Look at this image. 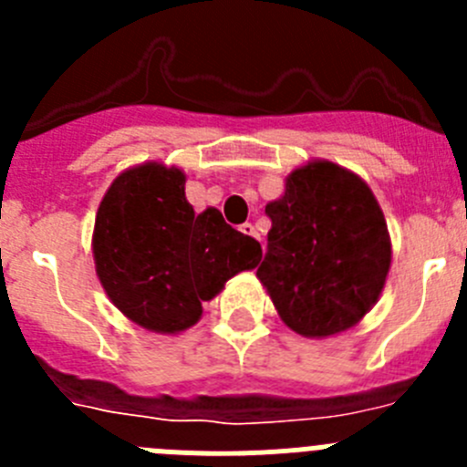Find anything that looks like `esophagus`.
<instances>
[{
  "instance_id": "1",
  "label": "esophagus",
  "mask_w": 467,
  "mask_h": 467,
  "mask_svg": "<svg viewBox=\"0 0 467 467\" xmlns=\"http://www.w3.org/2000/svg\"><path fill=\"white\" fill-rule=\"evenodd\" d=\"M241 231H243V234H245V236H250V238H257L259 236L257 229H254V226L250 224V222H245V224L241 226Z\"/></svg>"
}]
</instances>
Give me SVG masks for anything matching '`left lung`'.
Wrapping results in <instances>:
<instances>
[{
	"mask_svg": "<svg viewBox=\"0 0 467 467\" xmlns=\"http://www.w3.org/2000/svg\"><path fill=\"white\" fill-rule=\"evenodd\" d=\"M257 275L287 327L304 337L344 332L374 306L390 269L377 198L360 177L317 161L287 177Z\"/></svg>",
	"mask_w": 467,
	"mask_h": 467,
	"instance_id": "8db88e82",
	"label": "left lung"
}]
</instances>
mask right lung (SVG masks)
I'll list each match as a JSON object with an SVG mask.
<instances>
[{
  "label": "right lung",
  "mask_w": 467,
  "mask_h": 467,
  "mask_svg": "<svg viewBox=\"0 0 467 467\" xmlns=\"http://www.w3.org/2000/svg\"><path fill=\"white\" fill-rule=\"evenodd\" d=\"M95 269L109 299L133 323L182 332L238 271L254 269L262 245L220 210L196 214L184 172L159 163L130 168L102 198L93 234Z\"/></svg>",
  "instance_id": "add662e5"
}]
</instances>
